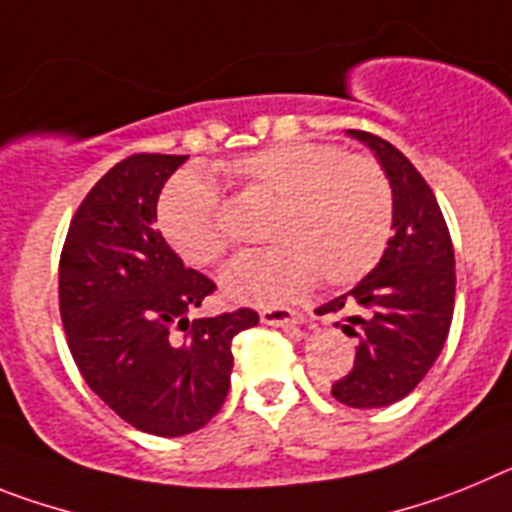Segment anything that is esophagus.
Returning a JSON list of instances; mask_svg holds the SVG:
<instances>
[{
	"mask_svg": "<svg viewBox=\"0 0 512 512\" xmlns=\"http://www.w3.org/2000/svg\"><path fill=\"white\" fill-rule=\"evenodd\" d=\"M260 319L265 324H275V327H286L291 332H299L301 314L293 309H286V306H265L260 309Z\"/></svg>",
	"mask_w": 512,
	"mask_h": 512,
	"instance_id": "esophagus-1",
	"label": "esophagus"
}]
</instances>
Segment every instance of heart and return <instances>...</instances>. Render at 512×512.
Segmentation results:
<instances>
[{
  "instance_id": "1",
  "label": "heart",
  "mask_w": 512,
  "mask_h": 512,
  "mask_svg": "<svg viewBox=\"0 0 512 512\" xmlns=\"http://www.w3.org/2000/svg\"><path fill=\"white\" fill-rule=\"evenodd\" d=\"M244 198L273 203L265 237L275 247L226 270L231 299L278 304L311 286H350L376 268L394 219L384 167L337 144L288 141L234 157L219 167ZM157 226L175 255L211 268L229 252L219 190L198 172H177L159 193Z\"/></svg>"
}]
</instances>
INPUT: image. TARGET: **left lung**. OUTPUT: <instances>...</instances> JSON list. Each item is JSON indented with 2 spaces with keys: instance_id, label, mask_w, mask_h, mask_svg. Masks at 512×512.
<instances>
[{
  "instance_id": "left-lung-1",
  "label": "left lung",
  "mask_w": 512,
  "mask_h": 512,
  "mask_svg": "<svg viewBox=\"0 0 512 512\" xmlns=\"http://www.w3.org/2000/svg\"><path fill=\"white\" fill-rule=\"evenodd\" d=\"M350 136L373 149L394 193V234L384 257L353 291L319 306L358 340L355 363L332 397L348 407H386L407 397L441 355L456 299L453 244L443 211L415 164L368 131Z\"/></svg>"
}]
</instances>
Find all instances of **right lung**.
Returning a JSON list of instances; mask_svg holds the SVG:
<instances>
[{
    "label": "right lung",
    "instance_id": "right-lung-1",
    "mask_svg": "<svg viewBox=\"0 0 512 512\" xmlns=\"http://www.w3.org/2000/svg\"><path fill=\"white\" fill-rule=\"evenodd\" d=\"M188 157L131 154L79 203L59 260V309L71 358L115 415L162 438L195 433L231 386V340L260 322L239 306L188 319L216 283L164 242L157 201Z\"/></svg>",
    "mask_w": 512,
    "mask_h": 512
}]
</instances>
